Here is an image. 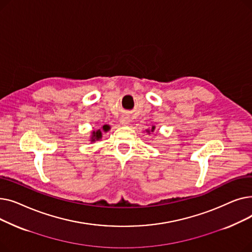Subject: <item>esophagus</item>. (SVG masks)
<instances>
[{
  "label": "esophagus",
  "mask_w": 252,
  "mask_h": 252,
  "mask_svg": "<svg viewBox=\"0 0 252 252\" xmlns=\"http://www.w3.org/2000/svg\"><path fill=\"white\" fill-rule=\"evenodd\" d=\"M121 124H122L123 126H127V125L129 124V118L126 117V116L123 117V118L121 119Z\"/></svg>",
  "instance_id": "34e87169"
}]
</instances>
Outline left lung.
I'll return each instance as SVG.
<instances>
[{
  "label": "left lung",
  "instance_id": "left-lung-1",
  "mask_svg": "<svg viewBox=\"0 0 252 252\" xmlns=\"http://www.w3.org/2000/svg\"><path fill=\"white\" fill-rule=\"evenodd\" d=\"M154 129H155V126H152L151 129H149V128H147V129H146V133H148V134H150V133H153Z\"/></svg>",
  "mask_w": 252,
  "mask_h": 252
}]
</instances>
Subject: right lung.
<instances>
[{
  "mask_svg": "<svg viewBox=\"0 0 252 252\" xmlns=\"http://www.w3.org/2000/svg\"><path fill=\"white\" fill-rule=\"evenodd\" d=\"M110 129V126L108 125H104L101 126L100 129L97 130H93L91 133V137H90V141L91 143H94L96 141H99L102 139V131L104 133H107V131Z\"/></svg>",
  "mask_w": 252,
  "mask_h": 252,
  "instance_id": "1",
  "label": "right lung"
}]
</instances>
